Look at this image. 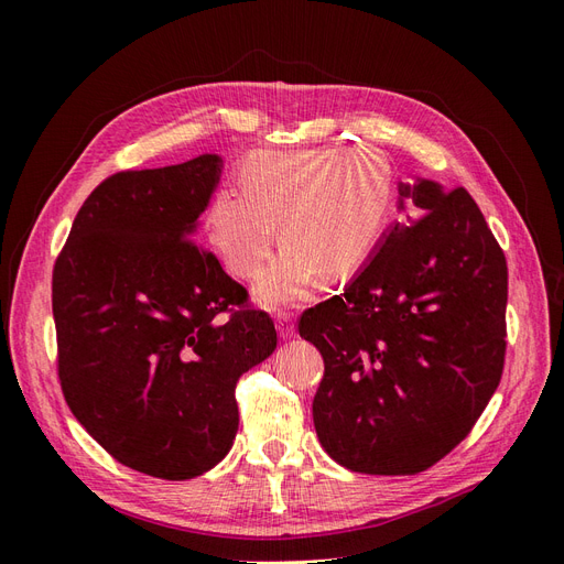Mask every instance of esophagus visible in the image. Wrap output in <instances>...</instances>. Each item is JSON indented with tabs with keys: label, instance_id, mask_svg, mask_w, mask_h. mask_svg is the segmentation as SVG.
Segmentation results:
<instances>
[{
	"label": "esophagus",
	"instance_id": "obj_1",
	"mask_svg": "<svg viewBox=\"0 0 564 564\" xmlns=\"http://www.w3.org/2000/svg\"><path fill=\"white\" fill-rule=\"evenodd\" d=\"M275 327H278V334H280V338H294V336H296L294 317L289 315V313H278V322H275Z\"/></svg>",
	"mask_w": 564,
	"mask_h": 564
}]
</instances>
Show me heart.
<instances>
[{"label":"heart","instance_id":"b5f03b06","mask_svg":"<svg viewBox=\"0 0 564 564\" xmlns=\"http://www.w3.org/2000/svg\"><path fill=\"white\" fill-rule=\"evenodd\" d=\"M242 193L220 187L207 207V235L235 278L259 272L280 237L278 261L256 282L265 308L308 296L313 284L344 280L377 249L395 199L383 152L355 148L261 150L240 166Z\"/></svg>","mask_w":564,"mask_h":564}]
</instances>
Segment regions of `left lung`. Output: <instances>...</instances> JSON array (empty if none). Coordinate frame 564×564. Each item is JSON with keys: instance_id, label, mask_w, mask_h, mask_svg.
<instances>
[{"instance_id": "8db88e82", "label": "left lung", "mask_w": 564, "mask_h": 564, "mask_svg": "<svg viewBox=\"0 0 564 564\" xmlns=\"http://www.w3.org/2000/svg\"><path fill=\"white\" fill-rule=\"evenodd\" d=\"M344 294L305 311L299 334L324 357L313 421L336 464L414 475L464 440L506 355V256L475 199L414 176Z\"/></svg>"}]
</instances>
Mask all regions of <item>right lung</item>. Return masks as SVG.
<instances>
[{
    "instance_id": "1",
    "label": "right lung",
    "mask_w": 564,
    "mask_h": 564,
    "mask_svg": "<svg viewBox=\"0 0 564 564\" xmlns=\"http://www.w3.org/2000/svg\"><path fill=\"white\" fill-rule=\"evenodd\" d=\"M220 174L224 158L207 152L110 176L82 204L54 265L67 406L119 464L162 480L226 458L237 379L278 348L272 319L245 311V286L193 242Z\"/></svg>"
}]
</instances>
